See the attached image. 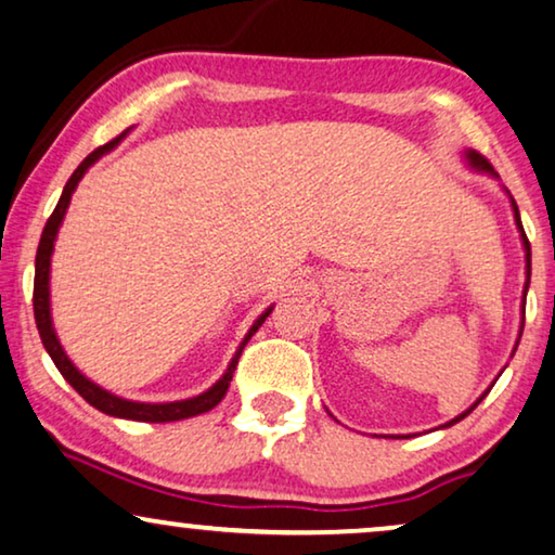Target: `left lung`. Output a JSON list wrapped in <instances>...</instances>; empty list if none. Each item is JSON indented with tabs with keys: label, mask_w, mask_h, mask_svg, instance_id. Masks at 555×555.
<instances>
[{
	"label": "left lung",
	"mask_w": 555,
	"mask_h": 555,
	"mask_svg": "<svg viewBox=\"0 0 555 555\" xmlns=\"http://www.w3.org/2000/svg\"><path fill=\"white\" fill-rule=\"evenodd\" d=\"M467 158H469V162H473V166H477V169H482V171H490V173H495V171H492V166H490V162H488V158H485L482 154H477V151H469V154H467ZM513 209H515V222H518V230H520V234H522V245H526V262H528V283H530V242H528V237H526V232H522V224H520V215H518V204H515L513 202ZM528 283H526V293H528ZM522 333V331H520ZM485 393H488V391H485ZM485 393H482V397L480 399H477L475 401V404L473 406H469L467 409V412L465 414H460L457 416V420H452L450 424H454V422H460V420H465V416L469 414V412H473V409L477 406V404H480V401L485 399ZM450 424H447V427H450Z\"/></svg>",
	"instance_id": "obj_1"
}]
</instances>
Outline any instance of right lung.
<instances>
[{
  "instance_id": "add662e5",
  "label": "right lung",
  "mask_w": 555,
  "mask_h": 555,
  "mask_svg": "<svg viewBox=\"0 0 555 555\" xmlns=\"http://www.w3.org/2000/svg\"><path fill=\"white\" fill-rule=\"evenodd\" d=\"M118 139H120V135H118ZM118 139L103 143V146H98V149L93 151V154H88L86 158H82V164L78 166V169L73 171V177L67 179V184H65V189H63V196H60L55 211H52L50 219H48V224H44L42 237H40V247H37V257H35V291H33L35 323H37V331H40L42 346L48 348L50 359L55 361V366H57L60 374H63L65 382L70 384L73 389L78 391L80 397L86 399L90 406H95L98 412L111 414V416H120V420H135V422H179V420H189V416H196V414L209 412V409H215V406L219 404V401L224 399L227 389H230V382H232L234 369H237V361H240V356H242V348H245L247 340L255 336V331L260 328V325L264 323V318L270 315L272 308L268 310V313H262L260 318H257V323L253 325V328H249L245 340H242L240 351L234 353V359H232V363H230V369H227V374H224L222 378H219V382H217L215 386H211L209 391H204V393H199V397L186 399V401H171V404H139V401H126V399L113 397V393H108V391H103L101 386H95L93 382H88V378L82 376L80 371L75 369L70 361H67L65 351H63V348H60V344H57L55 331H52V321H50V291H48L52 242H55L57 227H60V222H63L65 209H67V204H70V196H73V192H75V186H78L80 177L88 171V166L93 164L98 156H103L105 151L116 146Z\"/></svg>"
}]
</instances>
